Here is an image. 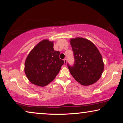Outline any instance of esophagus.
I'll use <instances>...</instances> for the list:
<instances>
[{
	"label": "esophagus",
	"mask_w": 123,
	"mask_h": 123,
	"mask_svg": "<svg viewBox=\"0 0 123 123\" xmlns=\"http://www.w3.org/2000/svg\"><path fill=\"white\" fill-rule=\"evenodd\" d=\"M64 66H66L67 65V59H64Z\"/></svg>",
	"instance_id": "obj_1"
}]
</instances>
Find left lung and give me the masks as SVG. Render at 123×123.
I'll list each match as a JSON object with an SVG mask.
<instances>
[{
  "label": "left lung",
  "instance_id": "obj_1",
  "mask_svg": "<svg viewBox=\"0 0 123 123\" xmlns=\"http://www.w3.org/2000/svg\"><path fill=\"white\" fill-rule=\"evenodd\" d=\"M74 62L67 66L74 78L83 86L97 81L104 71L102 56L96 46L89 40L77 37L70 40Z\"/></svg>",
  "mask_w": 123,
  "mask_h": 123
}]
</instances>
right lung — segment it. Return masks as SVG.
<instances>
[{"instance_id":"right-lung-1","label":"right lung","mask_w":123,"mask_h":123,"mask_svg":"<svg viewBox=\"0 0 123 123\" xmlns=\"http://www.w3.org/2000/svg\"><path fill=\"white\" fill-rule=\"evenodd\" d=\"M51 41L40 42L27 57L25 72L32 83L45 86L54 80L59 72L64 60L59 58L60 52L55 51Z\"/></svg>"}]
</instances>
